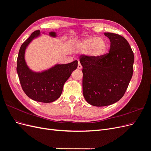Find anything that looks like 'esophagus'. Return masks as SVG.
<instances>
[{
	"mask_svg": "<svg viewBox=\"0 0 151 151\" xmlns=\"http://www.w3.org/2000/svg\"><path fill=\"white\" fill-rule=\"evenodd\" d=\"M77 68H78V69H81V68H82V65L80 63V62L78 63V66H77Z\"/></svg>",
	"mask_w": 151,
	"mask_h": 151,
	"instance_id": "34e87169",
	"label": "esophagus"
}]
</instances>
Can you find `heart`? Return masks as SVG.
I'll use <instances>...</instances> for the list:
<instances>
[{
  "mask_svg": "<svg viewBox=\"0 0 151 151\" xmlns=\"http://www.w3.org/2000/svg\"><path fill=\"white\" fill-rule=\"evenodd\" d=\"M77 48L81 52H88L89 55L93 57H99L106 52L108 44L103 38L89 36L77 43Z\"/></svg>",
  "mask_w": 151,
  "mask_h": 151,
  "instance_id": "1",
  "label": "heart"
}]
</instances>
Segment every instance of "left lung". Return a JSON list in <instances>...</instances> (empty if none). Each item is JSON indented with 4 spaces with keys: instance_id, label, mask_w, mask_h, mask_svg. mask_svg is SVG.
Returning a JSON list of instances; mask_svg holds the SVG:
<instances>
[{
    "instance_id": "1",
    "label": "left lung",
    "mask_w": 151,
    "mask_h": 151,
    "mask_svg": "<svg viewBox=\"0 0 151 151\" xmlns=\"http://www.w3.org/2000/svg\"><path fill=\"white\" fill-rule=\"evenodd\" d=\"M110 40L108 53L99 57L81 56L83 92L86 101L105 106L123 96L134 72V52L127 40L120 35L104 33Z\"/></svg>"
}]
</instances>
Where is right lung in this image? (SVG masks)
Listing matches in <instances>:
<instances>
[{
  "instance_id": "add662e5",
  "label": "right lung",
  "mask_w": 151,
  "mask_h": 151,
  "mask_svg": "<svg viewBox=\"0 0 151 151\" xmlns=\"http://www.w3.org/2000/svg\"><path fill=\"white\" fill-rule=\"evenodd\" d=\"M40 34V30L34 31L22 44L17 59V72L22 89L29 98L38 102L52 103L60 96L63 85L77 68L78 62L57 64L42 72L30 70L25 62V50L31 41ZM49 34L53 37L56 36L55 32Z\"/></svg>"
}]
</instances>
